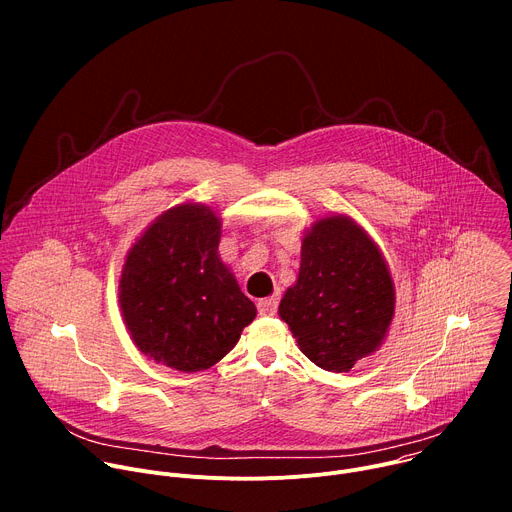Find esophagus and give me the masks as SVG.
<instances>
[{
    "label": "esophagus",
    "mask_w": 512,
    "mask_h": 512,
    "mask_svg": "<svg viewBox=\"0 0 512 512\" xmlns=\"http://www.w3.org/2000/svg\"><path fill=\"white\" fill-rule=\"evenodd\" d=\"M277 304H279V300L275 296H271V298L259 300L257 302V310H259L261 316H273L277 312Z\"/></svg>",
    "instance_id": "34e87169"
}]
</instances>
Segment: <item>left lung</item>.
Wrapping results in <instances>:
<instances>
[{
    "label": "left lung",
    "instance_id": "8db88e82",
    "mask_svg": "<svg viewBox=\"0 0 512 512\" xmlns=\"http://www.w3.org/2000/svg\"><path fill=\"white\" fill-rule=\"evenodd\" d=\"M393 316L395 283L379 245L346 214L318 218L279 304L300 350L324 371L348 373L381 348Z\"/></svg>",
    "mask_w": 512,
    "mask_h": 512
}]
</instances>
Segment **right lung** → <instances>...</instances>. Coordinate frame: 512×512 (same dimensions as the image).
<instances>
[{
	"mask_svg": "<svg viewBox=\"0 0 512 512\" xmlns=\"http://www.w3.org/2000/svg\"><path fill=\"white\" fill-rule=\"evenodd\" d=\"M221 227L210 206L182 202L125 255L119 306L127 332L141 354L180 373L210 369L257 316L218 255Z\"/></svg>",
	"mask_w": 512,
	"mask_h": 512,
	"instance_id": "add662e5",
	"label": "right lung"
}]
</instances>
